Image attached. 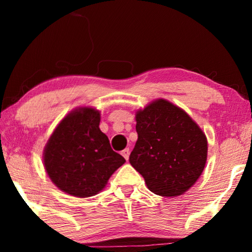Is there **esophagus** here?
<instances>
[{
    "instance_id": "obj_1",
    "label": "esophagus",
    "mask_w": 252,
    "mask_h": 252,
    "mask_svg": "<svg viewBox=\"0 0 252 252\" xmlns=\"http://www.w3.org/2000/svg\"><path fill=\"white\" fill-rule=\"evenodd\" d=\"M129 154H130V151H129L128 148H126V149H124V150L122 151V155H123L124 158H125L126 160H128V158H129Z\"/></svg>"
}]
</instances>
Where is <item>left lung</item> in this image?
<instances>
[{
	"mask_svg": "<svg viewBox=\"0 0 252 252\" xmlns=\"http://www.w3.org/2000/svg\"><path fill=\"white\" fill-rule=\"evenodd\" d=\"M137 141L129 163L156 195L173 197L201 177L208 140L179 106L159 98L136 112Z\"/></svg>",
	"mask_w": 252,
	"mask_h": 252,
	"instance_id": "left-lung-1",
	"label": "left lung"
}]
</instances>
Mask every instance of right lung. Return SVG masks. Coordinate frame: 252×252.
<instances>
[{
    "mask_svg": "<svg viewBox=\"0 0 252 252\" xmlns=\"http://www.w3.org/2000/svg\"><path fill=\"white\" fill-rule=\"evenodd\" d=\"M99 120L97 110L75 109L58 124L44 148L48 175L68 195L85 198L98 194L126 161L111 149Z\"/></svg>",
    "mask_w": 252,
    "mask_h": 252,
    "instance_id": "1",
    "label": "right lung"
}]
</instances>
